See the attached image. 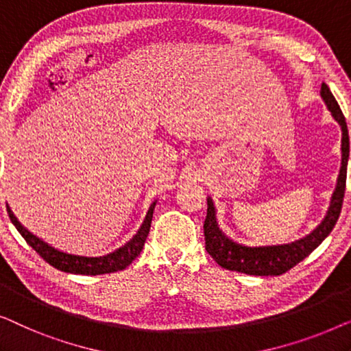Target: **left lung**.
Returning a JSON list of instances; mask_svg holds the SVG:
<instances>
[{"mask_svg":"<svg viewBox=\"0 0 351 351\" xmlns=\"http://www.w3.org/2000/svg\"><path fill=\"white\" fill-rule=\"evenodd\" d=\"M321 99L324 100L326 107L332 114L335 121L342 129V162L337 177V185L330 198V204L324 219L313 232L306 237L295 239L286 244H271V246H246L228 238L222 232L217 222V210H215L213 198H208V215L204 220V239L206 251L222 268L232 271L246 273L254 276H276L282 275L297 263L308 257L321 243L328 238L332 228L337 223V219L342 210L345 184H347V166L350 156V138L348 129L345 123V117L340 110L337 100L330 93L328 84H321Z\"/></svg>","mask_w":351,"mask_h":351,"instance_id":"obj_1","label":"left lung"}]
</instances>
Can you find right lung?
<instances>
[{
    "mask_svg": "<svg viewBox=\"0 0 351 351\" xmlns=\"http://www.w3.org/2000/svg\"><path fill=\"white\" fill-rule=\"evenodd\" d=\"M156 201H153L150 208H148V213L143 219L141 228L137 230V233L129 239V241L124 244V246L118 247L117 251L107 254V256L100 257H86V256H75V254L62 252L59 249L52 247L51 244L43 241L41 238H38L36 234L23 227V225L19 222L16 215L8 206V214L14 227L17 228V232L22 234L23 239L30 244V246L35 249V251L40 254V256L45 258V261L52 265L57 270L65 271V273H75V275H104V273H113L124 270L129 263H132L134 258H136L141 251L143 249V244H145V239L148 237V232H150V225L153 219V210H155Z\"/></svg>",
    "mask_w": 351,
    "mask_h": 351,
    "instance_id": "obj_1",
    "label": "right lung"
}]
</instances>
